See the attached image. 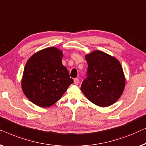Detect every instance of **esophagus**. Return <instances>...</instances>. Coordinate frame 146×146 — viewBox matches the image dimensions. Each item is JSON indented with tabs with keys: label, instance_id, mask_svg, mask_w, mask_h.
I'll use <instances>...</instances> for the list:
<instances>
[{
	"label": "esophagus",
	"instance_id": "34e87169",
	"mask_svg": "<svg viewBox=\"0 0 146 146\" xmlns=\"http://www.w3.org/2000/svg\"><path fill=\"white\" fill-rule=\"evenodd\" d=\"M74 83H75L76 85H77L79 83V80L78 78H75V79H74Z\"/></svg>",
	"mask_w": 146,
	"mask_h": 146
}]
</instances>
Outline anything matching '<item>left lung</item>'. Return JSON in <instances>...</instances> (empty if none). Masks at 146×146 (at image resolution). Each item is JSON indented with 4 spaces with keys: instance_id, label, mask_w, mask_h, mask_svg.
Listing matches in <instances>:
<instances>
[{
    "instance_id": "left-lung-1",
    "label": "left lung",
    "mask_w": 146,
    "mask_h": 146,
    "mask_svg": "<svg viewBox=\"0 0 146 146\" xmlns=\"http://www.w3.org/2000/svg\"><path fill=\"white\" fill-rule=\"evenodd\" d=\"M88 63L87 77L81 90L96 105L106 107L114 104L124 91L125 77L118 60L101 51L85 56Z\"/></svg>"
}]
</instances>
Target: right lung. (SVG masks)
<instances>
[{
    "label": "right lung",
    "instance_id": "add662e5",
    "mask_svg": "<svg viewBox=\"0 0 146 146\" xmlns=\"http://www.w3.org/2000/svg\"><path fill=\"white\" fill-rule=\"evenodd\" d=\"M63 53L51 47L39 51L28 59L22 79L24 93L33 103L49 107L59 100L73 83L62 64Z\"/></svg>",
    "mask_w": 146,
    "mask_h": 146
}]
</instances>
